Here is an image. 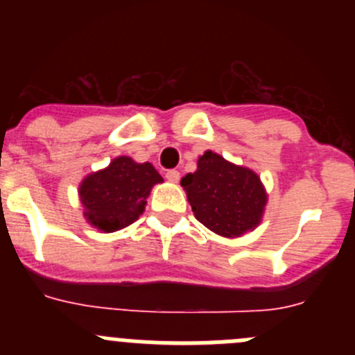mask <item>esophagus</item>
Here are the masks:
<instances>
[{"mask_svg":"<svg viewBox=\"0 0 355 355\" xmlns=\"http://www.w3.org/2000/svg\"><path fill=\"white\" fill-rule=\"evenodd\" d=\"M166 180L173 182V184H177L178 180H180V173H178L177 170H168L166 171Z\"/></svg>","mask_w":355,"mask_h":355,"instance_id":"34e87169","label":"esophagus"}]
</instances>
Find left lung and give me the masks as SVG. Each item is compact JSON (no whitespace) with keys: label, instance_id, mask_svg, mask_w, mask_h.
Segmentation results:
<instances>
[{"label":"left lung","instance_id":"1","mask_svg":"<svg viewBox=\"0 0 355 355\" xmlns=\"http://www.w3.org/2000/svg\"><path fill=\"white\" fill-rule=\"evenodd\" d=\"M180 184L196 218L221 237H241L263 220L268 196L261 178L216 153H204Z\"/></svg>","mask_w":355,"mask_h":355}]
</instances>
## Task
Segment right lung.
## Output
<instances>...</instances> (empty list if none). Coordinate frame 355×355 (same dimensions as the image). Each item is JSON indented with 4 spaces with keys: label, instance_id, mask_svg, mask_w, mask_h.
Instances as JSON below:
<instances>
[{
    "label": "right lung",
    "instance_id": "right-lung-1",
    "mask_svg": "<svg viewBox=\"0 0 355 355\" xmlns=\"http://www.w3.org/2000/svg\"><path fill=\"white\" fill-rule=\"evenodd\" d=\"M161 182L151 163L114 157L105 170L87 175L78 187L85 220L106 234L128 227L144 213L153 185Z\"/></svg>",
    "mask_w": 355,
    "mask_h": 355
}]
</instances>
